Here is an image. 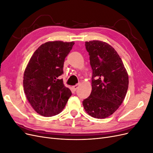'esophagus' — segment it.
I'll return each instance as SVG.
<instances>
[{
	"label": "esophagus",
	"instance_id": "esophagus-1",
	"mask_svg": "<svg viewBox=\"0 0 153 153\" xmlns=\"http://www.w3.org/2000/svg\"><path fill=\"white\" fill-rule=\"evenodd\" d=\"M80 84H76L75 85H73V87H72V88H73V89L74 90V91H76L77 89H78V88L79 87V86H80Z\"/></svg>",
	"mask_w": 153,
	"mask_h": 153
}]
</instances>
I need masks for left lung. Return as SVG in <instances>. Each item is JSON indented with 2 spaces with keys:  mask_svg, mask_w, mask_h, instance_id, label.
Masks as SVG:
<instances>
[{
  "mask_svg": "<svg viewBox=\"0 0 153 153\" xmlns=\"http://www.w3.org/2000/svg\"><path fill=\"white\" fill-rule=\"evenodd\" d=\"M92 70V92L82 101L91 116L104 119L116 111L126 96L128 75L121 57L112 47L101 41L85 42Z\"/></svg>",
  "mask_w": 153,
  "mask_h": 153,
  "instance_id": "left-lung-1",
  "label": "left lung"
}]
</instances>
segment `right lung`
<instances>
[{
    "label": "right lung",
    "mask_w": 153,
    "mask_h": 153,
    "mask_svg": "<svg viewBox=\"0 0 153 153\" xmlns=\"http://www.w3.org/2000/svg\"><path fill=\"white\" fill-rule=\"evenodd\" d=\"M74 44L60 41L45 43L35 51L27 64L23 81L24 92L32 107L41 115L51 117L61 113L71 96L60 76Z\"/></svg>",
    "instance_id": "add662e5"
}]
</instances>
